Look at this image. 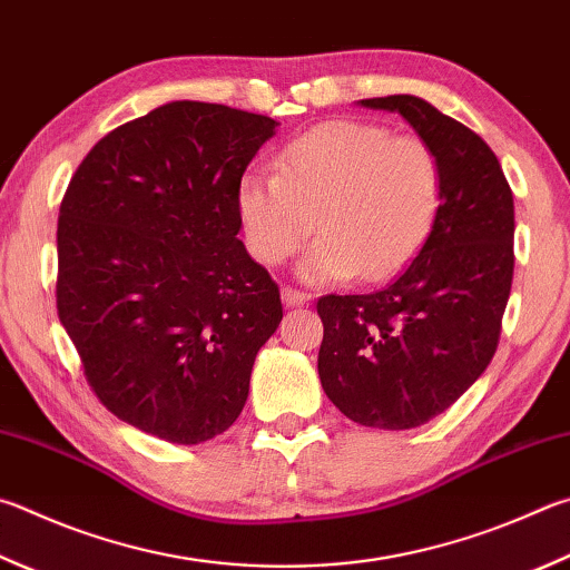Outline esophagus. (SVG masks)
<instances>
[{"label": "esophagus", "instance_id": "esophagus-1", "mask_svg": "<svg viewBox=\"0 0 570 570\" xmlns=\"http://www.w3.org/2000/svg\"><path fill=\"white\" fill-rule=\"evenodd\" d=\"M282 298H284L286 306H304V304L312 302V296L304 294V292H298V288H294V286H284Z\"/></svg>", "mask_w": 570, "mask_h": 570}]
</instances>
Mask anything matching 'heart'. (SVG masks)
<instances>
[{"label": "heart", "mask_w": 570, "mask_h": 570, "mask_svg": "<svg viewBox=\"0 0 570 570\" xmlns=\"http://www.w3.org/2000/svg\"><path fill=\"white\" fill-rule=\"evenodd\" d=\"M441 196V159L429 141L341 119L288 141L276 174H244L236 209L249 252L266 266L284 264L316 232L298 264L308 284L356 274L384 282L426 244Z\"/></svg>", "instance_id": "heart-1"}]
</instances>
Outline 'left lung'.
<instances>
[{
    "instance_id": "obj_1",
    "label": "left lung",
    "mask_w": 570,
    "mask_h": 570,
    "mask_svg": "<svg viewBox=\"0 0 570 570\" xmlns=\"http://www.w3.org/2000/svg\"><path fill=\"white\" fill-rule=\"evenodd\" d=\"M358 105L399 111L436 149L443 196L426 244L386 288L318 298V379L346 419L403 431L456 403L499 348L513 194L489 144L429 101L393 95Z\"/></svg>"
}]
</instances>
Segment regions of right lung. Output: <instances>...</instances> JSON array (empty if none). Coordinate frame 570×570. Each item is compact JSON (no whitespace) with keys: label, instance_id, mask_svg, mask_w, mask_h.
Segmentation results:
<instances>
[{"label":"right lung","instance_id":"add662e5","mask_svg":"<svg viewBox=\"0 0 570 570\" xmlns=\"http://www.w3.org/2000/svg\"><path fill=\"white\" fill-rule=\"evenodd\" d=\"M278 121L171 101L95 144L57 226V312L97 399L181 446L219 436L284 316L236 189Z\"/></svg>","mask_w":570,"mask_h":570}]
</instances>
